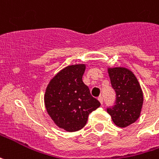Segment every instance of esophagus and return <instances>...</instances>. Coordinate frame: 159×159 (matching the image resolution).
Wrapping results in <instances>:
<instances>
[{"instance_id": "obj_1", "label": "esophagus", "mask_w": 159, "mask_h": 159, "mask_svg": "<svg viewBox=\"0 0 159 159\" xmlns=\"http://www.w3.org/2000/svg\"><path fill=\"white\" fill-rule=\"evenodd\" d=\"M98 101H99V102H100L101 104H103V97H102V96H99V97L98 98Z\"/></svg>"}]
</instances>
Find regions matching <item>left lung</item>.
<instances>
[{"instance_id": "obj_1", "label": "left lung", "mask_w": 159, "mask_h": 159, "mask_svg": "<svg viewBox=\"0 0 159 159\" xmlns=\"http://www.w3.org/2000/svg\"><path fill=\"white\" fill-rule=\"evenodd\" d=\"M110 83L116 93V104L108 108L113 122L119 127H127L141 116L143 93L134 73L125 67H109Z\"/></svg>"}]
</instances>
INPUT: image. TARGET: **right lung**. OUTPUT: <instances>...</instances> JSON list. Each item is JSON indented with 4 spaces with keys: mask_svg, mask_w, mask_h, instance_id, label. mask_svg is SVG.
<instances>
[{
    "mask_svg": "<svg viewBox=\"0 0 159 159\" xmlns=\"http://www.w3.org/2000/svg\"><path fill=\"white\" fill-rule=\"evenodd\" d=\"M85 64L70 65L50 80L44 93L47 113L58 127L72 132L85 126L89 114L100 106L83 82Z\"/></svg>",
    "mask_w": 159,
    "mask_h": 159,
    "instance_id": "add662e5",
    "label": "right lung"
}]
</instances>
